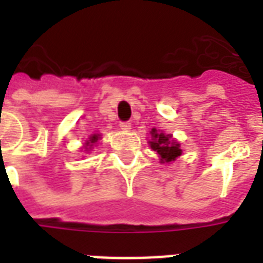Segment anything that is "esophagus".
Here are the masks:
<instances>
[{
    "instance_id": "esophagus-1",
    "label": "esophagus",
    "mask_w": 263,
    "mask_h": 263,
    "mask_svg": "<svg viewBox=\"0 0 263 263\" xmlns=\"http://www.w3.org/2000/svg\"><path fill=\"white\" fill-rule=\"evenodd\" d=\"M121 129H125V131H128V129H131V122H128V121H122L120 124Z\"/></svg>"
}]
</instances>
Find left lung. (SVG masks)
Listing matches in <instances>:
<instances>
[{
    "label": "left lung",
    "mask_w": 263,
    "mask_h": 263,
    "mask_svg": "<svg viewBox=\"0 0 263 263\" xmlns=\"http://www.w3.org/2000/svg\"><path fill=\"white\" fill-rule=\"evenodd\" d=\"M151 135H152V141H149L151 148L155 152H158L162 162H172L182 155L180 145L172 139V135H165L163 132H158L156 129H152Z\"/></svg>",
    "instance_id": "left-lung-1"
}]
</instances>
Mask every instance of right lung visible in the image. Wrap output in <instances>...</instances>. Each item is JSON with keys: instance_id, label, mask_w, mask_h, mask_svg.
I'll use <instances>...</instances> for the list:
<instances>
[{"instance_id": "right-lung-1", "label": "right lung", "mask_w": 263, "mask_h": 263, "mask_svg": "<svg viewBox=\"0 0 263 263\" xmlns=\"http://www.w3.org/2000/svg\"><path fill=\"white\" fill-rule=\"evenodd\" d=\"M97 141H98V135H92V137L91 138H90V142H88V141H87V143H86V145H87V146H91V145H89L90 143H94V142H97ZM87 149V148H86Z\"/></svg>"}]
</instances>
